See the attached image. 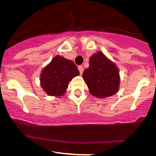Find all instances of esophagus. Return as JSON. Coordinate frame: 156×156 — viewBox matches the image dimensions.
Returning <instances> with one entry per match:
<instances>
[{
  "label": "esophagus",
  "instance_id": "obj_1",
  "mask_svg": "<svg viewBox=\"0 0 156 156\" xmlns=\"http://www.w3.org/2000/svg\"><path fill=\"white\" fill-rule=\"evenodd\" d=\"M78 70H79L80 74H82V73H83V70H84L83 66H82V65H80V66H78Z\"/></svg>",
  "mask_w": 156,
  "mask_h": 156
}]
</instances>
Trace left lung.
I'll use <instances>...</instances> for the list:
<instances>
[{
  "label": "left lung",
  "instance_id": "left-lung-1",
  "mask_svg": "<svg viewBox=\"0 0 156 156\" xmlns=\"http://www.w3.org/2000/svg\"><path fill=\"white\" fill-rule=\"evenodd\" d=\"M82 76L89 92L94 97H111L119 90V69L102 52L92 55L89 59V67L84 70Z\"/></svg>",
  "mask_w": 156,
  "mask_h": 156
}]
</instances>
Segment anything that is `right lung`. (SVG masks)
<instances>
[{
	"instance_id": "add662e5",
	"label": "right lung",
	"mask_w": 156,
	"mask_h": 156,
	"mask_svg": "<svg viewBox=\"0 0 156 156\" xmlns=\"http://www.w3.org/2000/svg\"><path fill=\"white\" fill-rule=\"evenodd\" d=\"M79 74L74 62L56 55L41 74V85L49 96L59 97L65 93L68 83L74 77Z\"/></svg>"
}]
</instances>
